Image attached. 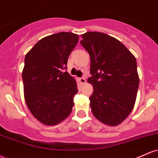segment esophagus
<instances>
[{
  "label": "esophagus",
  "instance_id": "1",
  "mask_svg": "<svg viewBox=\"0 0 158 158\" xmlns=\"http://www.w3.org/2000/svg\"><path fill=\"white\" fill-rule=\"evenodd\" d=\"M79 82L82 83V84H84V83H85V81H86V80H85V77H81V78H79Z\"/></svg>",
  "mask_w": 158,
  "mask_h": 158
}]
</instances>
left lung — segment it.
Returning a JSON list of instances; mask_svg holds the SVG:
<instances>
[{"instance_id": "1", "label": "left lung", "mask_w": 158, "mask_h": 158, "mask_svg": "<svg viewBox=\"0 0 158 158\" xmlns=\"http://www.w3.org/2000/svg\"><path fill=\"white\" fill-rule=\"evenodd\" d=\"M82 46L91 58L94 87L90 96L93 115L110 126H116L134 106L139 87L137 64L133 54L115 38L101 32L82 34Z\"/></svg>"}]
</instances>
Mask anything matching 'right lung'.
Masks as SVG:
<instances>
[{
    "label": "right lung",
    "mask_w": 158,
    "mask_h": 158,
    "mask_svg": "<svg viewBox=\"0 0 158 158\" xmlns=\"http://www.w3.org/2000/svg\"><path fill=\"white\" fill-rule=\"evenodd\" d=\"M78 41L77 34L59 32L41 39L25 55L22 80L26 104L46 125L58 124L72 111L77 85L64 70Z\"/></svg>",
    "instance_id": "obj_1"
}]
</instances>
